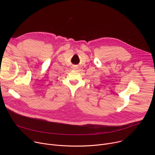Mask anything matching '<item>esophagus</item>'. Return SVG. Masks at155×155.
Instances as JSON below:
<instances>
[{
    "mask_svg": "<svg viewBox=\"0 0 155 155\" xmlns=\"http://www.w3.org/2000/svg\"><path fill=\"white\" fill-rule=\"evenodd\" d=\"M74 69H75V68H74Z\"/></svg>",
    "mask_w": 155,
    "mask_h": 155,
    "instance_id": "esophagus-1",
    "label": "esophagus"
}]
</instances>
